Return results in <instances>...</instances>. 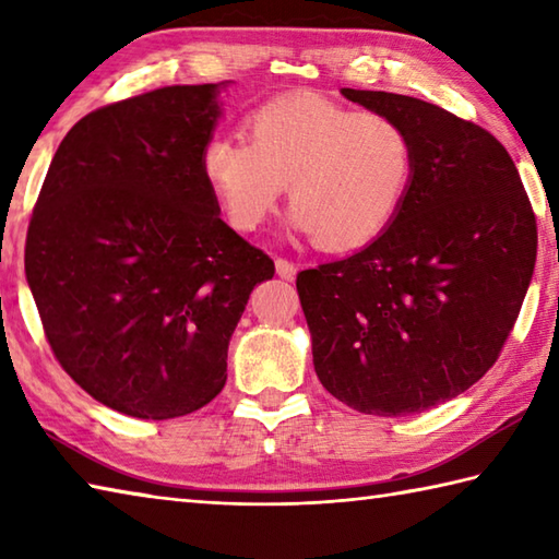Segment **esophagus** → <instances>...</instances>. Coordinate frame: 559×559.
I'll list each match as a JSON object with an SVG mask.
<instances>
[{
  "mask_svg": "<svg viewBox=\"0 0 559 559\" xmlns=\"http://www.w3.org/2000/svg\"><path fill=\"white\" fill-rule=\"evenodd\" d=\"M276 271H278V276H281V278H288V281L295 276V273H298V269H295L293 261L283 259V257H278V259H276Z\"/></svg>",
  "mask_w": 559,
  "mask_h": 559,
  "instance_id": "34e87169",
  "label": "esophagus"
}]
</instances>
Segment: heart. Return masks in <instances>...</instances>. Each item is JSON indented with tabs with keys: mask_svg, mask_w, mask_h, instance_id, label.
<instances>
[{
	"mask_svg": "<svg viewBox=\"0 0 559 559\" xmlns=\"http://www.w3.org/2000/svg\"><path fill=\"white\" fill-rule=\"evenodd\" d=\"M245 136L215 133L201 174L225 221L254 233L288 183L290 223L324 249H356L395 223L417 174L409 128L382 111L320 96H281L245 118Z\"/></svg>",
	"mask_w": 559,
	"mask_h": 559,
	"instance_id": "obj_1",
	"label": "heart"
}]
</instances>
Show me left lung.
I'll use <instances>...</instances> for the list:
<instances>
[{"instance_id":"obj_1","label":"left lung","mask_w":559,"mask_h":559,"mask_svg":"<svg viewBox=\"0 0 559 559\" xmlns=\"http://www.w3.org/2000/svg\"><path fill=\"white\" fill-rule=\"evenodd\" d=\"M395 116L417 174L385 233L298 273L314 373L348 407L407 417L453 400L497 364L538 254V225L507 147L421 98L342 90Z\"/></svg>"}]
</instances>
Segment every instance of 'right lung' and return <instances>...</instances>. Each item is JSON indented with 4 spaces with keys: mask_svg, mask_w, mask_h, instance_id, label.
Wrapping results in <instances>:
<instances>
[{
    "mask_svg": "<svg viewBox=\"0 0 559 559\" xmlns=\"http://www.w3.org/2000/svg\"><path fill=\"white\" fill-rule=\"evenodd\" d=\"M223 90L162 86L86 114L33 205L24 264L52 356L128 417L205 407L249 293L276 271L201 174Z\"/></svg>",
    "mask_w": 559,
    "mask_h": 559,
    "instance_id": "obj_1",
    "label": "right lung"
}]
</instances>
